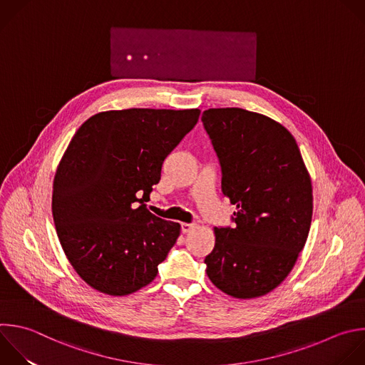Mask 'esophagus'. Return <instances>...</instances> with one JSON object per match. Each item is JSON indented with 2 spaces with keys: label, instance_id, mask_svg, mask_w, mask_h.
I'll use <instances>...</instances> for the list:
<instances>
[{
  "label": "esophagus",
  "instance_id": "obj_1",
  "mask_svg": "<svg viewBox=\"0 0 365 365\" xmlns=\"http://www.w3.org/2000/svg\"><path fill=\"white\" fill-rule=\"evenodd\" d=\"M180 227H182V232H183V233H189L190 230H193V229L196 227V225H195V223H182Z\"/></svg>",
  "mask_w": 365,
  "mask_h": 365
}]
</instances>
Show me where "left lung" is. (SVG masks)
<instances>
[{
    "instance_id": "left-lung-1",
    "label": "left lung",
    "mask_w": 365,
    "mask_h": 365,
    "mask_svg": "<svg viewBox=\"0 0 365 365\" xmlns=\"http://www.w3.org/2000/svg\"><path fill=\"white\" fill-rule=\"evenodd\" d=\"M222 169V193L236 205L233 227H215L206 274L222 292L250 299L275 289L304 250L312 185L294 136L278 121L237 107L202 114Z\"/></svg>"
}]
</instances>
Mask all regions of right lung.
<instances>
[{
  "mask_svg": "<svg viewBox=\"0 0 365 365\" xmlns=\"http://www.w3.org/2000/svg\"><path fill=\"white\" fill-rule=\"evenodd\" d=\"M200 110L128 108L91 115L73 136L53 183L61 248L93 289L123 297L149 285L180 225L148 210L166 156Z\"/></svg>",
  "mask_w": 365,
  "mask_h": 365,
  "instance_id": "add662e5",
  "label": "right lung"
}]
</instances>
